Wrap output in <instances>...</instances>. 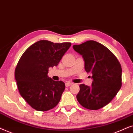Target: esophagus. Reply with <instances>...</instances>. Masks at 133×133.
I'll list each match as a JSON object with an SVG mask.
<instances>
[{"instance_id":"esophagus-1","label":"esophagus","mask_w":133,"mask_h":133,"mask_svg":"<svg viewBox=\"0 0 133 133\" xmlns=\"http://www.w3.org/2000/svg\"><path fill=\"white\" fill-rule=\"evenodd\" d=\"M65 86H66V87H68V86H70V85H72V83L71 82H69V81H68V82L65 83Z\"/></svg>"}]
</instances>
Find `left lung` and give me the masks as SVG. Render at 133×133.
Returning <instances> with one entry per match:
<instances>
[{
	"label": "left lung",
	"instance_id": "1",
	"mask_svg": "<svg viewBox=\"0 0 133 133\" xmlns=\"http://www.w3.org/2000/svg\"><path fill=\"white\" fill-rule=\"evenodd\" d=\"M73 48L82 55L85 70L92 74L93 79L91 87L79 85L78 102L88 109L102 108L114 98L121 88V65L108 49L95 41L74 45Z\"/></svg>",
	"mask_w": 133,
	"mask_h": 133
}]
</instances>
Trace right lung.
Masks as SVG:
<instances>
[{
  "mask_svg": "<svg viewBox=\"0 0 133 133\" xmlns=\"http://www.w3.org/2000/svg\"><path fill=\"white\" fill-rule=\"evenodd\" d=\"M70 45V42L41 40L21 56L15 69V79L21 95L32 108L49 111L59 102L64 83L53 80L47 74L49 68L58 65Z\"/></svg>",
  "mask_w": 133,
  "mask_h": 133,
  "instance_id": "right-lung-1",
  "label": "right lung"
}]
</instances>
